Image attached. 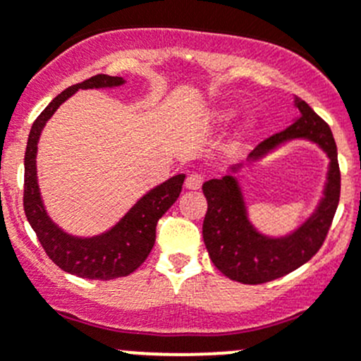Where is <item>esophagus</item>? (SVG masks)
Masks as SVG:
<instances>
[{
	"label": "esophagus",
	"mask_w": 361,
	"mask_h": 361,
	"mask_svg": "<svg viewBox=\"0 0 361 361\" xmlns=\"http://www.w3.org/2000/svg\"><path fill=\"white\" fill-rule=\"evenodd\" d=\"M201 185H202V176L197 173L188 174L187 180H185V188H188V190H199Z\"/></svg>",
	"instance_id": "obj_1"
}]
</instances>
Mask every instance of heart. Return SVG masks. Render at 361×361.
Returning <instances> with one entry per match:
<instances>
[{"mask_svg": "<svg viewBox=\"0 0 361 361\" xmlns=\"http://www.w3.org/2000/svg\"><path fill=\"white\" fill-rule=\"evenodd\" d=\"M235 115H238V108L228 106L227 104V106L214 108L213 113H211V118L218 123H227L231 122ZM255 129H257V118H255V116H246V118L239 123L238 130H235L234 137H232L231 145H228V150L231 152L239 150V148L243 147V143H245L251 134L255 133Z\"/></svg>", "mask_w": 361, "mask_h": 361, "instance_id": "obj_1", "label": "heart"}]
</instances>
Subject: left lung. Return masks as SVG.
I'll return each mask as SVG.
<instances>
[{"mask_svg": "<svg viewBox=\"0 0 361 361\" xmlns=\"http://www.w3.org/2000/svg\"><path fill=\"white\" fill-rule=\"evenodd\" d=\"M297 116L283 133L258 145L246 164H234L221 178L206 181L202 192L207 213L202 224V238L214 267L227 278L245 285L272 281L304 265L322 248L341 195L337 147L330 127L300 97H295ZM292 140H309L329 159L322 197L310 216L292 233L269 236L252 225L237 174L250 163L265 157Z\"/></svg>", "mask_w": 361, "mask_h": 361, "instance_id": "left-lung-1", "label": "left lung"}]
</instances>
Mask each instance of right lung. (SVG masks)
I'll use <instances>...</instances> for the list:
<instances>
[{"label": "right lung", "instance_id": "right-lung-1", "mask_svg": "<svg viewBox=\"0 0 361 361\" xmlns=\"http://www.w3.org/2000/svg\"><path fill=\"white\" fill-rule=\"evenodd\" d=\"M123 83L126 80L122 76L96 75L85 82L68 87L39 113L27 137L24 157L25 216L50 260L59 265L63 271L78 278L110 281L136 271L154 248L157 221L180 197L185 181V174H176L157 187L150 188L113 227L96 235L82 238V235L69 234L47 213L39 192L38 171H36V155H38V143L43 127L52 118L57 108L80 89H115L122 87Z\"/></svg>", "mask_w": 361, "mask_h": 361}]
</instances>
